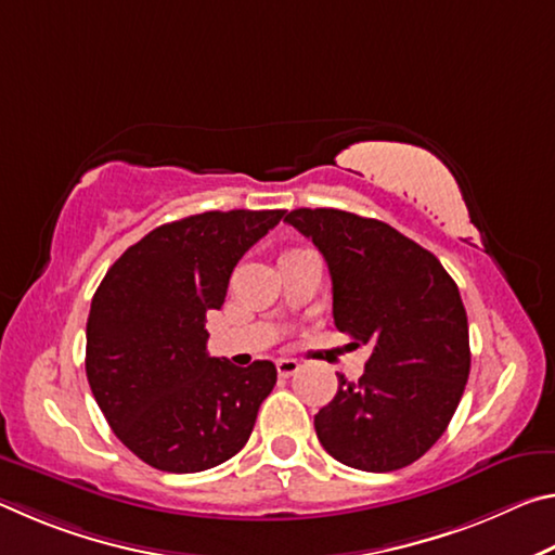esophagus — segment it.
I'll use <instances>...</instances> for the list:
<instances>
[{"label": "esophagus", "instance_id": "34e87169", "mask_svg": "<svg viewBox=\"0 0 555 555\" xmlns=\"http://www.w3.org/2000/svg\"><path fill=\"white\" fill-rule=\"evenodd\" d=\"M276 370H279V377L286 379L300 370V364L296 360H291V357H281V360H276Z\"/></svg>", "mask_w": 555, "mask_h": 555}]
</instances>
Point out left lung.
<instances>
[{
  "label": "left lung",
  "instance_id": "1",
  "mask_svg": "<svg viewBox=\"0 0 555 555\" xmlns=\"http://www.w3.org/2000/svg\"><path fill=\"white\" fill-rule=\"evenodd\" d=\"M333 279L335 327L372 354L315 413L321 446L343 465L391 473L446 434L469 374L467 313L443 264L387 222L335 208L291 210Z\"/></svg>",
  "mask_w": 555,
  "mask_h": 555
}]
</instances>
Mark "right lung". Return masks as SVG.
I'll return each mask as SVG.
<instances>
[{
    "label": "right lung",
    "instance_id": "obj_1",
    "mask_svg": "<svg viewBox=\"0 0 555 555\" xmlns=\"http://www.w3.org/2000/svg\"><path fill=\"white\" fill-rule=\"evenodd\" d=\"M286 210H210L162 224L121 255L92 296L86 372L109 428L164 473L237 455L276 367H234L205 350L232 269Z\"/></svg>",
    "mask_w": 555,
    "mask_h": 555
}]
</instances>
